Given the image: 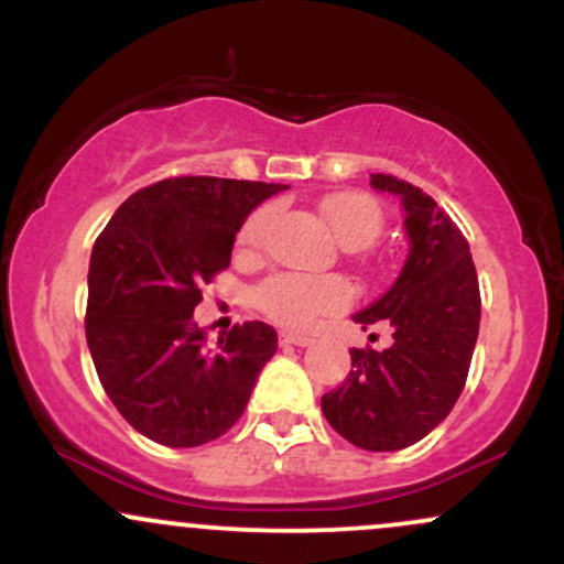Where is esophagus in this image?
Listing matches in <instances>:
<instances>
[{
    "instance_id": "obj_1",
    "label": "esophagus",
    "mask_w": 564,
    "mask_h": 564,
    "mask_svg": "<svg viewBox=\"0 0 564 564\" xmlns=\"http://www.w3.org/2000/svg\"><path fill=\"white\" fill-rule=\"evenodd\" d=\"M281 345H294V347H310L313 345V336L307 334H296V332H281Z\"/></svg>"
}]
</instances>
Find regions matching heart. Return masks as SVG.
Instances as JSON below:
<instances>
[{"instance_id": "b5f03b06", "label": "heart", "mask_w": 564, "mask_h": 564, "mask_svg": "<svg viewBox=\"0 0 564 564\" xmlns=\"http://www.w3.org/2000/svg\"><path fill=\"white\" fill-rule=\"evenodd\" d=\"M321 215L341 246L352 249H366L377 241L384 215L377 198L366 193H336V196L323 198ZM270 223H273V209L260 206L243 219L238 228L236 243L243 251H257L264 243ZM349 286L339 278H310L281 273L268 278L254 291L257 307L268 315L270 321L291 328H307L323 315H332L345 310L349 304Z\"/></svg>"}]
</instances>
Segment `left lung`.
Instances as JSON below:
<instances>
[{
	"label": "left lung",
	"instance_id": "obj_1",
	"mask_svg": "<svg viewBox=\"0 0 564 564\" xmlns=\"http://www.w3.org/2000/svg\"><path fill=\"white\" fill-rule=\"evenodd\" d=\"M377 191L403 198L411 249L381 300L352 315L390 326L387 349L352 347L345 384L321 398L323 416L364 451H400L430 435L456 405L480 332V283L469 243L422 187L371 174Z\"/></svg>",
	"mask_w": 564,
	"mask_h": 564
}]
</instances>
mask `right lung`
<instances>
[{
	"mask_svg": "<svg viewBox=\"0 0 564 564\" xmlns=\"http://www.w3.org/2000/svg\"><path fill=\"white\" fill-rule=\"evenodd\" d=\"M289 185L170 177L132 193L89 260L87 345L111 403L170 448L212 443L241 419L278 334L246 321L206 345L200 286L230 264L241 223Z\"/></svg>",
	"mask_w": 564,
	"mask_h": 564,
	"instance_id": "obj_1",
	"label": "right lung"
}]
</instances>
